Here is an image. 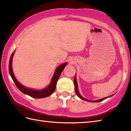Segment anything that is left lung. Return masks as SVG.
Returning <instances> with one entry per match:
<instances>
[{
  "label": "left lung",
  "instance_id": "obj_1",
  "mask_svg": "<svg viewBox=\"0 0 131 131\" xmlns=\"http://www.w3.org/2000/svg\"><path fill=\"white\" fill-rule=\"evenodd\" d=\"M74 89H75V92H76V94L77 95V96H78V97H79L80 98H81V99L82 100H84V101H89V102L90 101L88 100H86V99H85V98H84V97H82V96L80 95V93H79V89H78V86H77V80H76V76L74 77ZM113 95L109 96V97H105V98H102V99H100V100H98L93 101H91V102H101V101H103L104 100L106 99V98H108V97H111V96H113Z\"/></svg>",
  "mask_w": 131,
  "mask_h": 131
}]
</instances>
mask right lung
Instances as JSON below:
<instances>
[{"mask_svg":"<svg viewBox=\"0 0 131 131\" xmlns=\"http://www.w3.org/2000/svg\"><path fill=\"white\" fill-rule=\"evenodd\" d=\"M15 50L12 52V54L10 56L9 62V72L10 76H11L12 79L13 80V82H15V85H16L17 88L19 89L21 92H23L24 94L28 95L30 97L35 98H42L47 97L48 96H50L55 91L56 88V85H57V81L58 80L60 76L61 73H62L63 70L64 68L66 65L67 64V63H63L60 66L58 67V68L56 69L55 71V73L54 74L51 80L50 84L49 85L47 88H45L43 89L42 90H34L31 89H29V88H26L25 86H23L22 84H21L19 82H18L16 77H15L14 74H13L12 68V58L13 57V55L15 54Z\"/></svg>","mask_w":131,"mask_h":131,"instance_id":"1","label":"right lung"}]
</instances>
